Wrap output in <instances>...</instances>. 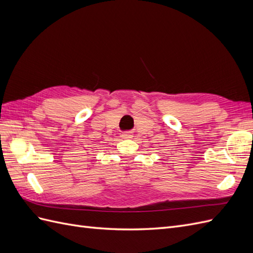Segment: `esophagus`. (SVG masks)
Here are the masks:
<instances>
[{
	"label": "esophagus",
	"mask_w": 253,
	"mask_h": 253,
	"mask_svg": "<svg viewBox=\"0 0 253 253\" xmlns=\"http://www.w3.org/2000/svg\"><path fill=\"white\" fill-rule=\"evenodd\" d=\"M122 137H124L125 139H132L133 138V134L131 132H126L122 134Z\"/></svg>",
	"instance_id": "34e87169"
}]
</instances>
